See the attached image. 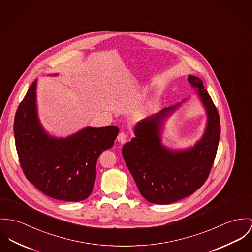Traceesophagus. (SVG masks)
Here are the masks:
<instances>
[{"instance_id":"34e87169","label":"esophagus","mask_w":252,"mask_h":252,"mask_svg":"<svg viewBox=\"0 0 252 252\" xmlns=\"http://www.w3.org/2000/svg\"><path fill=\"white\" fill-rule=\"evenodd\" d=\"M117 140L120 142V143H125L126 140H127V135L125 133H119L118 136H117Z\"/></svg>"}]
</instances>
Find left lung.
Here are the masks:
<instances>
[{"instance_id":"1","label":"left lung","mask_w":252,"mask_h":252,"mask_svg":"<svg viewBox=\"0 0 252 252\" xmlns=\"http://www.w3.org/2000/svg\"><path fill=\"white\" fill-rule=\"evenodd\" d=\"M188 81L206 112L204 134L193 145L172 150L161 143L165 119L182 103L137 122L135 137L125 143L122 155L141 195L150 203L170 204L193 193L205 183L217 154L220 136V115L203 82L196 76Z\"/></svg>"}]
</instances>
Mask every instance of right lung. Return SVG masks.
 <instances>
[{
	"mask_svg": "<svg viewBox=\"0 0 252 252\" xmlns=\"http://www.w3.org/2000/svg\"><path fill=\"white\" fill-rule=\"evenodd\" d=\"M36 86L37 80L28 90L14 118L15 145L24 174L52 198L84 200L92 193L98 157L113 147L119 130L116 126L86 127L69 137L49 135L38 119Z\"/></svg>",
	"mask_w": 252,
	"mask_h": 252,
	"instance_id": "1",
	"label": "right lung"
}]
</instances>
